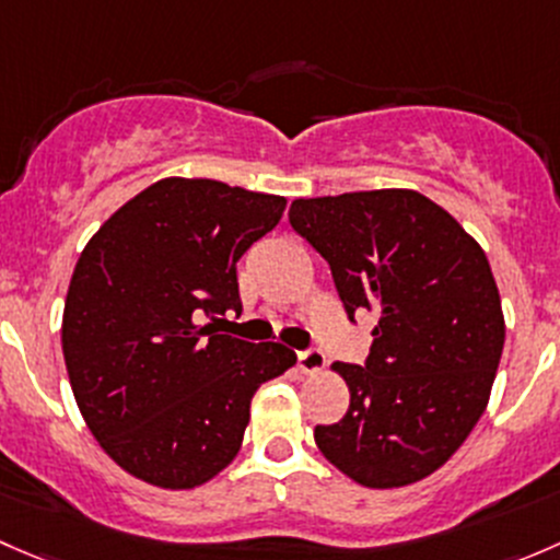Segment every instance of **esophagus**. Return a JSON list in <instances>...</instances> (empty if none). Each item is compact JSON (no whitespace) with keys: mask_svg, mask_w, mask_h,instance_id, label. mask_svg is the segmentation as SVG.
Instances as JSON below:
<instances>
[{"mask_svg":"<svg viewBox=\"0 0 560 560\" xmlns=\"http://www.w3.org/2000/svg\"><path fill=\"white\" fill-rule=\"evenodd\" d=\"M299 361V369H302L304 374H318L323 366H326V355L320 353V350L310 348V350H302V353L296 355Z\"/></svg>","mask_w":560,"mask_h":560,"instance_id":"34e87169","label":"esophagus"}]
</instances>
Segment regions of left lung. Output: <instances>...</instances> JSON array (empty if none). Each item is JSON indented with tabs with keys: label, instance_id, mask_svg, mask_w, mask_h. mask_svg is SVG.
<instances>
[{
	"label": "left lung",
	"instance_id": "left-lung-1",
	"mask_svg": "<svg viewBox=\"0 0 560 560\" xmlns=\"http://www.w3.org/2000/svg\"><path fill=\"white\" fill-rule=\"evenodd\" d=\"M288 221L328 261L348 318L377 313L366 366L331 364L350 407L315 445L359 486H412L447 464L491 399L504 313L486 250L412 188L296 199Z\"/></svg>",
	"mask_w": 560,
	"mask_h": 560
}]
</instances>
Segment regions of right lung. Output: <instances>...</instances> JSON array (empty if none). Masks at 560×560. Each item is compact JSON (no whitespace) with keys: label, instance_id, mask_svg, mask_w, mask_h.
Masks as SVG:
<instances>
[{"label":"right lung","instance_id":"add662e5","mask_svg":"<svg viewBox=\"0 0 560 560\" xmlns=\"http://www.w3.org/2000/svg\"><path fill=\"white\" fill-rule=\"evenodd\" d=\"M282 210L285 196L164 177L80 253L61 320L69 385L102 451L137 480L191 491L221 475L253 394L296 364L280 342L199 326L240 313L237 261Z\"/></svg>","mask_w":560,"mask_h":560}]
</instances>
